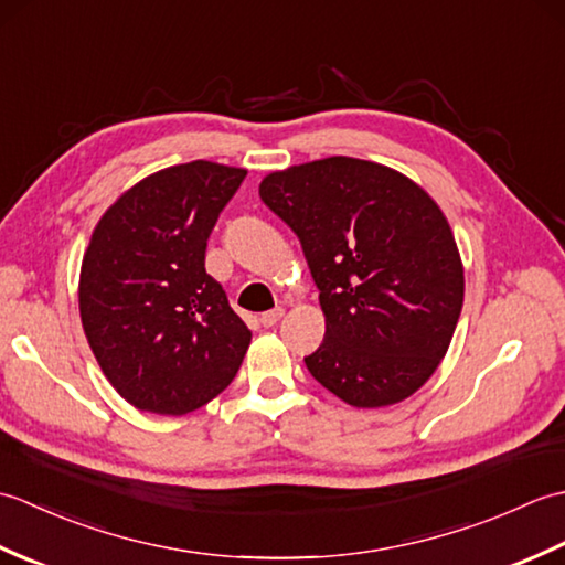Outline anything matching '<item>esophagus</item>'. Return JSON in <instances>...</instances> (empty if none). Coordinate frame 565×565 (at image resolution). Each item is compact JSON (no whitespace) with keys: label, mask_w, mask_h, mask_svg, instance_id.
I'll list each match as a JSON object with an SVG mask.
<instances>
[{"label":"esophagus","mask_w":565,"mask_h":565,"mask_svg":"<svg viewBox=\"0 0 565 565\" xmlns=\"http://www.w3.org/2000/svg\"><path fill=\"white\" fill-rule=\"evenodd\" d=\"M281 318H284V308H274V310H267V313H262L259 322L264 328H274Z\"/></svg>","instance_id":"esophagus-1"}]
</instances>
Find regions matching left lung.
Listing matches in <instances>:
<instances>
[{
    "label": "left lung",
    "instance_id": "8db88e82",
    "mask_svg": "<svg viewBox=\"0 0 565 565\" xmlns=\"http://www.w3.org/2000/svg\"><path fill=\"white\" fill-rule=\"evenodd\" d=\"M259 196L301 239L320 291L313 379L354 407L413 395L463 306L461 257L437 203L395 170L342 154L264 177Z\"/></svg>",
    "mask_w": 565,
    "mask_h": 565
}]
</instances>
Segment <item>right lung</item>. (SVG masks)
Listing matches in <instances>:
<instances>
[{"mask_svg":"<svg viewBox=\"0 0 565 565\" xmlns=\"http://www.w3.org/2000/svg\"><path fill=\"white\" fill-rule=\"evenodd\" d=\"M245 170L170 167L104 213L79 274V316L106 379L138 411L186 415L231 386L252 332L206 274V243Z\"/></svg>","mask_w":565,"mask_h":565,"instance_id":"obj_1","label":"right lung"}]
</instances>
